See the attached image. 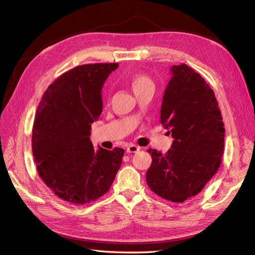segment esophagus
<instances>
[{
  "label": "esophagus",
  "mask_w": 255,
  "mask_h": 255,
  "mask_svg": "<svg viewBox=\"0 0 255 255\" xmlns=\"http://www.w3.org/2000/svg\"><path fill=\"white\" fill-rule=\"evenodd\" d=\"M140 150V146L135 145V144H129L127 148V152L128 153H136Z\"/></svg>",
  "instance_id": "obj_1"
}]
</instances>
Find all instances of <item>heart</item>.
Masks as SVG:
<instances>
[{
    "mask_svg": "<svg viewBox=\"0 0 255 255\" xmlns=\"http://www.w3.org/2000/svg\"><path fill=\"white\" fill-rule=\"evenodd\" d=\"M128 84L130 85V87H132L135 94H137L138 91L142 90L145 87L153 86L152 80L145 74H135L133 76H130L128 79Z\"/></svg>",
    "mask_w": 255,
    "mask_h": 255,
    "instance_id": "b5f03b06",
    "label": "heart"
}]
</instances>
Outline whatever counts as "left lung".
Listing matches in <instances>:
<instances>
[{"mask_svg":"<svg viewBox=\"0 0 255 255\" xmlns=\"http://www.w3.org/2000/svg\"><path fill=\"white\" fill-rule=\"evenodd\" d=\"M160 123L173 142L166 154L149 149L152 164L145 180L150 189L171 202L198 195L221 164L225 126L214 91L187 65L170 68Z\"/></svg>","mask_w":255,"mask_h":255,"instance_id":"8db88e82","label":"left lung"}]
</instances>
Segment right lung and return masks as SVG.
<instances>
[{"instance_id":"obj_1","label":"right lung","mask_w":255,"mask_h":255,"mask_svg":"<svg viewBox=\"0 0 255 255\" xmlns=\"http://www.w3.org/2000/svg\"><path fill=\"white\" fill-rule=\"evenodd\" d=\"M114 64L75 67L54 81L35 116L32 150L45 185L64 201L83 205L109 191L125 150H95L91 123L102 113V88Z\"/></svg>"}]
</instances>
